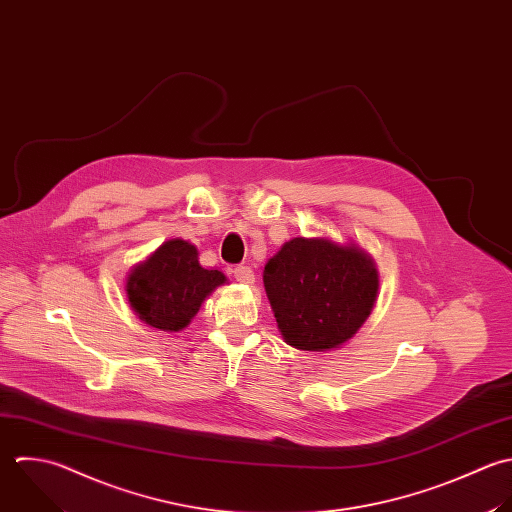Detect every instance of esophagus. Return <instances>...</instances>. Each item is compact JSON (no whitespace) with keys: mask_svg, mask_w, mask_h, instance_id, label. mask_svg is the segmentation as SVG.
Instances as JSON below:
<instances>
[{"mask_svg":"<svg viewBox=\"0 0 512 512\" xmlns=\"http://www.w3.org/2000/svg\"><path fill=\"white\" fill-rule=\"evenodd\" d=\"M233 277H235V281H239V283H243V285H253V283H255V273H253V269L243 267V265H239V267L233 269Z\"/></svg>","mask_w":512,"mask_h":512,"instance_id":"esophagus-1","label":"esophagus"}]
</instances>
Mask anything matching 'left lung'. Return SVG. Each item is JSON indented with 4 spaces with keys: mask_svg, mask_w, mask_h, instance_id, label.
<instances>
[{
    "mask_svg": "<svg viewBox=\"0 0 512 512\" xmlns=\"http://www.w3.org/2000/svg\"><path fill=\"white\" fill-rule=\"evenodd\" d=\"M267 299L287 345L339 349L369 319L379 295L375 259L357 243L293 237L263 271Z\"/></svg>",
    "mask_w": 512,
    "mask_h": 512,
    "instance_id": "8db88e82",
    "label": "left lung"
}]
</instances>
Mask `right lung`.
Segmentation results:
<instances>
[{
  "label": "right lung",
  "instance_id": "obj_1",
  "mask_svg": "<svg viewBox=\"0 0 512 512\" xmlns=\"http://www.w3.org/2000/svg\"><path fill=\"white\" fill-rule=\"evenodd\" d=\"M225 283L227 277L221 271L199 265L195 245L169 239L129 271L125 293L145 325L179 333L197 315L201 303Z\"/></svg>",
  "mask_w": 512,
  "mask_h": 512
}]
</instances>
